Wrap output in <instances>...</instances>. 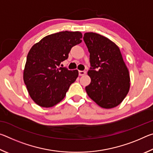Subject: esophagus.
<instances>
[{"label": "esophagus", "instance_id": "34e87169", "mask_svg": "<svg viewBox=\"0 0 153 153\" xmlns=\"http://www.w3.org/2000/svg\"><path fill=\"white\" fill-rule=\"evenodd\" d=\"M86 74V71H79V76H82Z\"/></svg>", "mask_w": 153, "mask_h": 153}]
</instances>
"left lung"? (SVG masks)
Listing matches in <instances>:
<instances>
[{
	"label": "left lung",
	"instance_id": "1",
	"mask_svg": "<svg viewBox=\"0 0 153 153\" xmlns=\"http://www.w3.org/2000/svg\"><path fill=\"white\" fill-rule=\"evenodd\" d=\"M84 40L90 53L91 65L88 71L91 82L86 86L87 94L100 107H117L128 94L130 86L129 71L120 48L108 38L97 33H85Z\"/></svg>",
	"mask_w": 153,
	"mask_h": 153
}]
</instances>
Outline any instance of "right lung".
I'll return each mask as SVG.
<instances>
[{"mask_svg":"<svg viewBox=\"0 0 153 153\" xmlns=\"http://www.w3.org/2000/svg\"><path fill=\"white\" fill-rule=\"evenodd\" d=\"M79 32H60L36 43L27 56L24 81L32 99L38 105L48 108L61 102L78 71L59 67L68 58L71 48L82 42Z\"/></svg>","mask_w":153,"mask_h":153,"instance_id":"add662e5","label":"right lung"}]
</instances>
